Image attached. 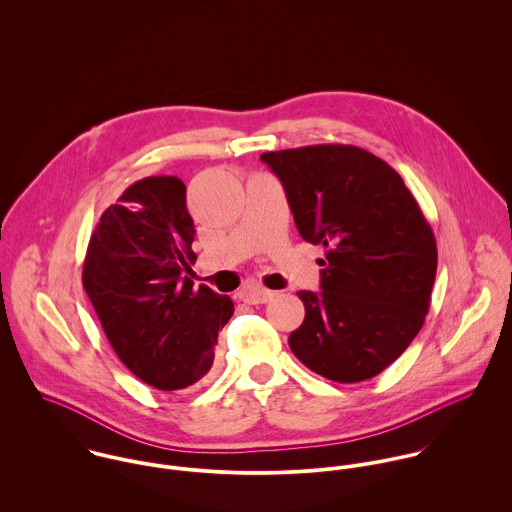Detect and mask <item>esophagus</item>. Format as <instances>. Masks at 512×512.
Instances as JSON below:
<instances>
[{
	"instance_id": "1",
	"label": "esophagus",
	"mask_w": 512,
	"mask_h": 512,
	"mask_svg": "<svg viewBox=\"0 0 512 512\" xmlns=\"http://www.w3.org/2000/svg\"><path fill=\"white\" fill-rule=\"evenodd\" d=\"M240 297L248 305H260V303H268L274 297V292L264 290V288H248L240 293Z\"/></svg>"
}]
</instances>
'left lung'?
I'll return each instance as SVG.
<instances>
[{
	"mask_svg": "<svg viewBox=\"0 0 512 512\" xmlns=\"http://www.w3.org/2000/svg\"><path fill=\"white\" fill-rule=\"evenodd\" d=\"M282 181L305 242L325 248L321 292H297L293 355L335 382L392 365L424 325L438 270L432 226L402 177L355 146L262 153Z\"/></svg>",
	"mask_w": 512,
	"mask_h": 512,
	"instance_id": "left-lung-1",
	"label": "left lung"
}]
</instances>
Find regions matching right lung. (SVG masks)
Instances as JSON below:
<instances>
[{
  "mask_svg": "<svg viewBox=\"0 0 512 512\" xmlns=\"http://www.w3.org/2000/svg\"><path fill=\"white\" fill-rule=\"evenodd\" d=\"M177 177L130 185L96 224L82 268V286L100 325L140 380L181 390L215 361L219 331L234 313L228 295L193 290L181 278L195 262V224Z\"/></svg>",
  "mask_w": 512,
  "mask_h": 512,
  "instance_id": "1",
  "label": "right lung"
}]
</instances>
